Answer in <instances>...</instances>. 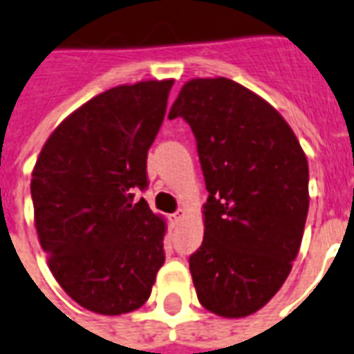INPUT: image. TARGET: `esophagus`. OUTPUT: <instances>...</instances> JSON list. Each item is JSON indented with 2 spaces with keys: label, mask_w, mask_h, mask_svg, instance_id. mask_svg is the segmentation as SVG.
Returning a JSON list of instances; mask_svg holds the SVG:
<instances>
[{
  "label": "esophagus",
  "mask_w": 354,
  "mask_h": 354,
  "mask_svg": "<svg viewBox=\"0 0 354 354\" xmlns=\"http://www.w3.org/2000/svg\"><path fill=\"white\" fill-rule=\"evenodd\" d=\"M183 217H185V212H183V209H178L176 213H172V215H171V221L174 223V225H178V223H180Z\"/></svg>",
  "instance_id": "obj_1"
}]
</instances>
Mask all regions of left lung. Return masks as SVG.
<instances>
[{"label":"left lung","instance_id":"8db88e82","mask_svg":"<svg viewBox=\"0 0 354 354\" xmlns=\"http://www.w3.org/2000/svg\"><path fill=\"white\" fill-rule=\"evenodd\" d=\"M196 139L204 239L189 258L198 301L221 317L263 308L291 271L308 215V161L273 105L228 77L187 81L169 118Z\"/></svg>","mask_w":354,"mask_h":354}]
</instances>
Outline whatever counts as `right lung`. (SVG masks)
Segmentation results:
<instances>
[{
    "mask_svg": "<svg viewBox=\"0 0 354 354\" xmlns=\"http://www.w3.org/2000/svg\"><path fill=\"white\" fill-rule=\"evenodd\" d=\"M174 80L118 85L94 96L48 137L35 163V228L59 286L83 308H141L165 261V221L133 202Z\"/></svg>",
    "mask_w": 354,
    "mask_h": 354,
    "instance_id": "obj_1",
    "label": "right lung"
}]
</instances>
